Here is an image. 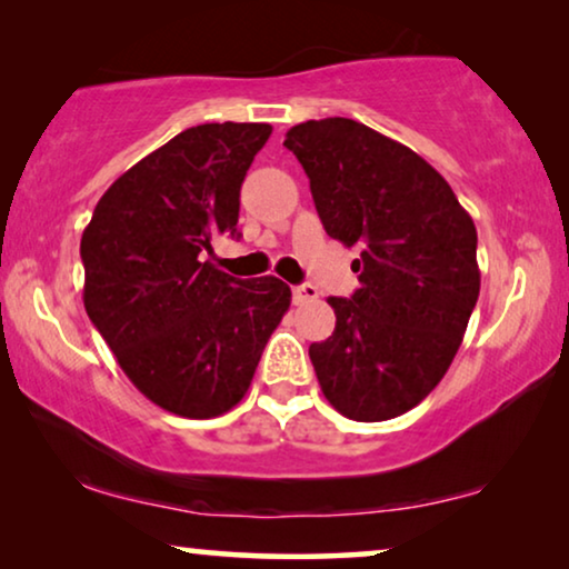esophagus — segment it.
<instances>
[{
	"label": "esophagus",
	"instance_id": "obj_1",
	"mask_svg": "<svg viewBox=\"0 0 569 569\" xmlns=\"http://www.w3.org/2000/svg\"><path fill=\"white\" fill-rule=\"evenodd\" d=\"M318 300V290L313 284H298L292 287V302L295 306H308V302Z\"/></svg>",
	"mask_w": 569,
	"mask_h": 569
}]
</instances>
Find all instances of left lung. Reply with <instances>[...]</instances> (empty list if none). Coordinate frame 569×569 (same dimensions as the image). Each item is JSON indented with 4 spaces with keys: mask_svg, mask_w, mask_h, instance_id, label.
Returning <instances> with one entry per match:
<instances>
[{
    "mask_svg": "<svg viewBox=\"0 0 569 569\" xmlns=\"http://www.w3.org/2000/svg\"><path fill=\"white\" fill-rule=\"evenodd\" d=\"M326 232L360 248V290L329 298L337 329L310 345L321 391L355 422L417 407L446 376L479 298L477 228L430 162L352 119L287 131Z\"/></svg>",
    "mask_w": 569,
    "mask_h": 569,
    "instance_id": "left-lung-1",
    "label": "left lung"
}]
</instances>
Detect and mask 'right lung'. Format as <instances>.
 <instances>
[{"mask_svg":"<svg viewBox=\"0 0 569 569\" xmlns=\"http://www.w3.org/2000/svg\"><path fill=\"white\" fill-rule=\"evenodd\" d=\"M269 123H201L116 178L82 232L84 310L127 378L189 419L230 411L290 308L282 279H238L207 259L240 236V183Z\"/></svg>","mask_w":569,"mask_h":569,"instance_id":"obj_1","label":"right lung"}]
</instances>
